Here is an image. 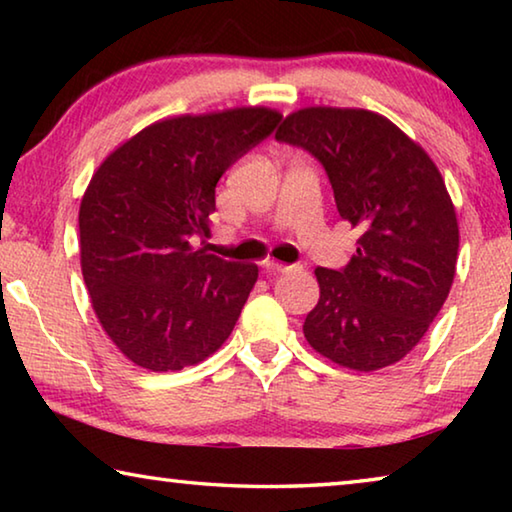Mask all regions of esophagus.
<instances>
[{"instance_id": "esophagus-1", "label": "esophagus", "mask_w": 512, "mask_h": 512, "mask_svg": "<svg viewBox=\"0 0 512 512\" xmlns=\"http://www.w3.org/2000/svg\"><path fill=\"white\" fill-rule=\"evenodd\" d=\"M264 268L268 273H289L293 266L289 264H282V262H275V259H266L264 262Z\"/></svg>"}]
</instances>
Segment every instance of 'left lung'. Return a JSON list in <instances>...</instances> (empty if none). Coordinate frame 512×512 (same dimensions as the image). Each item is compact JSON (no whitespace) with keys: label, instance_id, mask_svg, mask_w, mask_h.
Listing matches in <instances>:
<instances>
[{"label":"left lung","instance_id":"left-lung-1","mask_svg":"<svg viewBox=\"0 0 512 512\" xmlns=\"http://www.w3.org/2000/svg\"><path fill=\"white\" fill-rule=\"evenodd\" d=\"M275 137L323 164L341 219L361 230L348 266L314 271L320 298L305 339L343 368L393 366L427 334L456 275L458 221L443 176L372 110L300 108Z\"/></svg>","mask_w":512,"mask_h":512}]
</instances>
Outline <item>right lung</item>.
Segmentation results:
<instances>
[{"instance_id": "add662e5", "label": "right lung", "mask_w": 512, "mask_h": 512, "mask_svg": "<svg viewBox=\"0 0 512 512\" xmlns=\"http://www.w3.org/2000/svg\"><path fill=\"white\" fill-rule=\"evenodd\" d=\"M264 106L160 119L119 144L81 198V271L103 332L135 366L169 372L221 348L259 268L196 248L214 189L273 133Z\"/></svg>"}]
</instances>
